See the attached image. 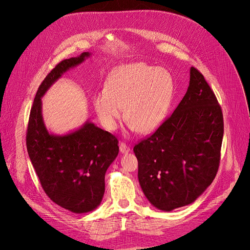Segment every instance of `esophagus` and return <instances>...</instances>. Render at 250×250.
I'll return each instance as SVG.
<instances>
[{
    "label": "esophagus",
    "instance_id": "1",
    "mask_svg": "<svg viewBox=\"0 0 250 250\" xmlns=\"http://www.w3.org/2000/svg\"><path fill=\"white\" fill-rule=\"evenodd\" d=\"M120 151H121V153H123V154H127V153L130 151V149H129V147H128L127 145H125V143H121V145H120Z\"/></svg>",
    "mask_w": 250,
    "mask_h": 250
}]
</instances>
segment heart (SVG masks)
I'll return each instance as SVG.
<instances>
[{
    "instance_id": "heart-1",
    "label": "heart",
    "mask_w": 250,
    "mask_h": 250,
    "mask_svg": "<svg viewBox=\"0 0 250 250\" xmlns=\"http://www.w3.org/2000/svg\"><path fill=\"white\" fill-rule=\"evenodd\" d=\"M173 79L163 68L134 62L118 68L108 79L106 90L98 91L93 106L105 128L114 130L123 117L130 129L149 134L163 123L171 103Z\"/></svg>"
}]
</instances>
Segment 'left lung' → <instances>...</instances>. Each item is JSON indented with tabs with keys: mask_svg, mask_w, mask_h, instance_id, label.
Instances as JSON below:
<instances>
[{
	"mask_svg": "<svg viewBox=\"0 0 250 250\" xmlns=\"http://www.w3.org/2000/svg\"><path fill=\"white\" fill-rule=\"evenodd\" d=\"M185 97L156 132L134 152L147 200L170 212L193 203L213 182L220 163L224 124L218 100L191 67Z\"/></svg>",
	"mask_w": 250,
	"mask_h": 250,
	"instance_id": "left-lung-1",
	"label": "left lung"
}]
</instances>
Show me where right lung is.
Masks as SVG:
<instances>
[{
  "label": "right lung",
  "instance_id": "right-lung-1",
  "mask_svg": "<svg viewBox=\"0 0 250 250\" xmlns=\"http://www.w3.org/2000/svg\"><path fill=\"white\" fill-rule=\"evenodd\" d=\"M89 52L63 60L39 86L30 111L26 146L30 161L48 198L75 214L88 213L101 203L105 173L118 155L117 139L87 120L63 135L46 128L42 98L70 69L90 58Z\"/></svg>",
  "mask_w": 250,
  "mask_h": 250
}]
</instances>
